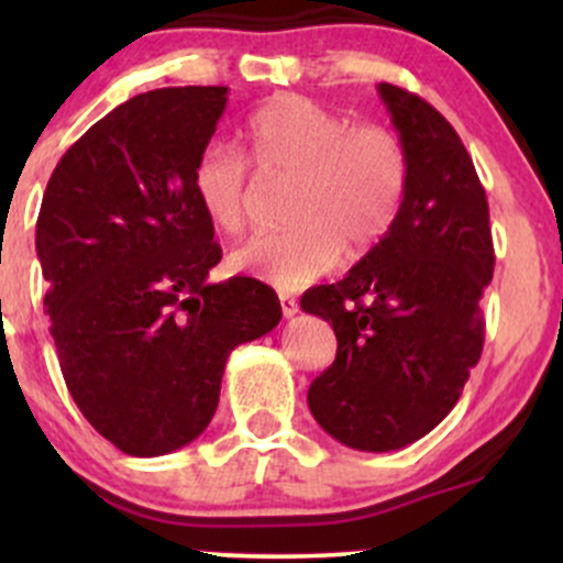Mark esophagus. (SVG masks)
I'll list each match as a JSON object with an SVG mask.
<instances>
[{"mask_svg":"<svg viewBox=\"0 0 563 563\" xmlns=\"http://www.w3.org/2000/svg\"><path fill=\"white\" fill-rule=\"evenodd\" d=\"M280 309H283V318H294V314L299 312V301H296L294 296L280 294Z\"/></svg>","mask_w":563,"mask_h":563,"instance_id":"esophagus-1","label":"esophagus"}]
</instances>
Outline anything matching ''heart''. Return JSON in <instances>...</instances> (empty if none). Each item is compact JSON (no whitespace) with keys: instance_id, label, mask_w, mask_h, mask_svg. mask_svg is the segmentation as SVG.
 Returning <instances> with one entry per match:
<instances>
[{"instance_id":"b5f03b06","label":"heart","mask_w":563,"mask_h":563,"mask_svg":"<svg viewBox=\"0 0 563 563\" xmlns=\"http://www.w3.org/2000/svg\"><path fill=\"white\" fill-rule=\"evenodd\" d=\"M245 153L264 183L294 179L286 230L232 251L230 267L280 290L307 286L341 260L373 249L397 222L407 192V151L391 129L352 124L309 97L267 102L243 129ZM192 192L217 230L238 235L256 203V179L238 151L211 142L192 169Z\"/></svg>"}]
</instances>
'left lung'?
Masks as SVG:
<instances>
[{"mask_svg":"<svg viewBox=\"0 0 563 563\" xmlns=\"http://www.w3.org/2000/svg\"><path fill=\"white\" fill-rule=\"evenodd\" d=\"M407 151L397 222L301 309L331 322L333 365L307 391L314 421L352 450L389 452L429 434L479 363V301L493 280L489 206L474 161L423 97L378 84Z\"/></svg>","mask_w":563,"mask_h":563,"instance_id":"8db88e82","label":"left lung"}]
</instances>
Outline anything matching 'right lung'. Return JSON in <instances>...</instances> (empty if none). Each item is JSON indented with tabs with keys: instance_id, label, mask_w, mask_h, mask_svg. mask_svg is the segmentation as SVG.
Wrapping results in <instances>:
<instances>
[{
	"instance_id": "add662e5",
	"label": "right lung",
	"mask_w": 563,
	"mask_h": 563,
	"mask_svg": "<svg viewBox=\"0 0 563 563\" xmlns=\"http://www.w3.org/2000/svg\"><path fill=\"white\" fill-rule=\"evenodd\" d=\"M228 87H166L121 102L55 166L36 254L66 386L97 434L156 457L203 434L224 365L280 322L254 277L209 283L222 260L192 169Z\"/></svg>"
}]
</instances>
